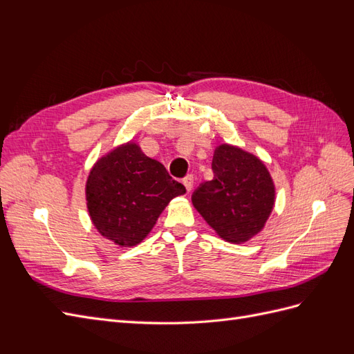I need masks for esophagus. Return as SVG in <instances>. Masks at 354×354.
<instances>
[{
  "label": "esophagus",
  "instance_id": "obj_1",
  "mask_svg": "<svg viewBox=\"0 0 354 354\" xmlns=\"http://www.w3.org/2000/svg\"><path fill=\"white\" fill-rule=\"evenodd\" d=\"M194 183H195V178L192 174H187L185 178H183V185L187 189V192H190L192 189H194Z\"/></svg>",
  "mask_w": 354,
  "mask_h": 354
}]
</instances>
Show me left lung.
Instances as JSON below:
<instances>
[{
	"instance_id": "obj_1",
	"label": "left lung",
	"mask_w": 354,
	"mask_h": 354,
	"mask_svg": "<svg viewBox=\"0 0 354 354\" xmlns=\"http://www.w3.org/2000/svg\"><path fill=\"white\" fill-rule=\"evenodd\" d=\"M214 178L203 181L192 202L223 239L241 243L259 233L274 203V186L261 160L239 147L220 145L212 158Z\"/></svg>"
}]
</instances>
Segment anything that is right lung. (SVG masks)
Returning a JSON list of instances; mask_svg holds the SVG:
<instances>
[{
  "instance_id": "add662e5",
  "label": "right lung",
  "mask_w": 354,
  "mask_h": 354,
  "mask_svg": "<svg viewBox=\"0 0 354 354\" xmlns=\"http://www.w3.org/2000/svg\"><path fill=\"white\" fill-rule=\"evenodd\" d=\"M87 207L104 238L121 246L140 243L169 201L186 187L140 147L127 143L97 160L87 180Z\"/></svg>"
}]
</instances>
